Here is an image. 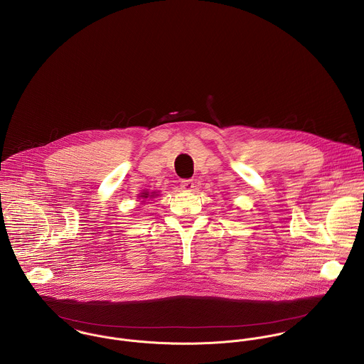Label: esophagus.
Returning <instances> with one entry per match:
<instances>
[{
    "label": "esophagus",
    "instance_id": "obj_1",
    "mask_svg": "<svg viewBox=\"0 0 364 364\" xmlns=\"http://www.w3.org/2000/svg\"><path fill=\"white\" fill-rule=\"evenodd\" d=\"M193 188H195V183H193V181H191V179L182 181V183H181V189H182V192H192V191H193Z\"/></svg>",
    "mask_w": 364,
    "mask_h": 364
}]
</instances>
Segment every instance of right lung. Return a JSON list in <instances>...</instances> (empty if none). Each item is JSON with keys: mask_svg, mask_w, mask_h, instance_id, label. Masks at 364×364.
Segmentation results:
<instances>
[{"mask_svg": "<svg viewBox=\"0 0 364 364\" xmlns=\"http://www.w3.org/2000/svg\"><path fill=\"white\" fill-rule=\"evenodd\" d=\"M156 196H158L156 192H151V193H149V192H141V193L139 195V199H143L141 202H146L147 199H153V198H156Z\"/></svg>", "mask_w": 364, "mask_h": 364, "instance_id": "obj_1", "label": "right lung"}]
</instances>
